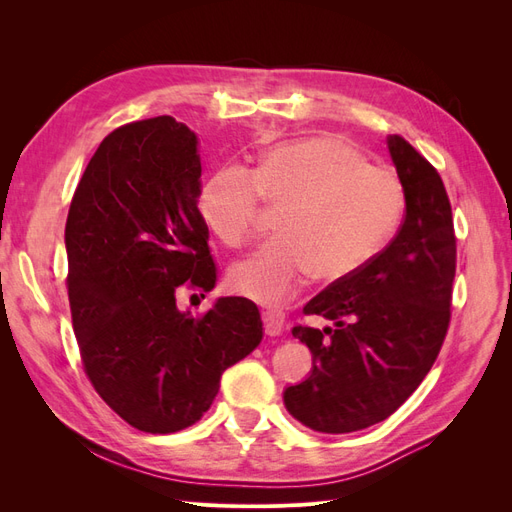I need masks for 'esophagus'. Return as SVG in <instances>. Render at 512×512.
I'll list each match as a JSON object with an SVG mask.
<instances>
[{"label": "esophagus", "instance_id": "esophagus-1", "mask_svg": "<svg viewBox=\"0 0 512 512\" xmlns=\"http://www.w3.org/2000/svg\"><path fill=\"white\" fill-rule=\"evenodd\" d=\"M262 320H265V333L269 337L282 335V331L286 329V316L282 312H277V309H265V312H262Z\"/></svg>", "mask_w": 512, "mask_h": 512}]
</instances>
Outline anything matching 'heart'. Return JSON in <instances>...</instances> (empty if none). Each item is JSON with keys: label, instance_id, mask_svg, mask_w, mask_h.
<instances>
[{"label": "heart", "instance_id": "1", "mask_svg": "<svg viewBox=\"0 0 512 512\" xmlns=\"http://www.w3.org/2000/svg\"><path fill=\"white\" fill-rule=\"evenodd\" d=\"M265 200L280 205V235L232 267L230 286L280 305L309 275L333 284L361 271L395 232L404 188L391 168L363 162L344 138L322 134L271 147L254 170H215L200 188L198 211L224 243L243 245Z\"/></svg>", "mask_w": 512, "mask_h": 512}]
</instances>
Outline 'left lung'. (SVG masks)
Masks as SVG:
<instances>
[{
  "mask_svg": "<svg viewBox=\"0 0 512 512\" xmlns=\"http://www.w3.org/2000/svg\"><path fill=\"white\" fill-rule=\"evenodd\" d=\"M406 215L367 265L303 307L335 327H294L314 369L288 386L284 404L305 427L350 433L389 418L436 363L451 322L457 237L438 170L406 138H386Z\"/></svg>",
  "mask_w": 512,
  "mask_h": 512,
  "instance_id": "left-lung-1",
  "label": "left lung"
}]
</instances>
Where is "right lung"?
Instances as JSON below:
<instances>
[{
    "label": "right lung",
    "mask_w": 512,
    "mask_h": 512,
    "mask_svg": "<svg viewBox=\"0 0 512 512\" xmlns=\"http://www.w3.org/2000/svg\"><path fill=\"white\" fill-rule=\"evenodd\" d=\"M196 134L170 115L132 121L100 143L66 222L68 299L83 369L123 421L175 433L200 421L224 371L262 339L243 297L179 312L181 290L218 282L198 211Z\"/></svg>",
    "instance_id": "right-lung-1"
}]
</instances>
